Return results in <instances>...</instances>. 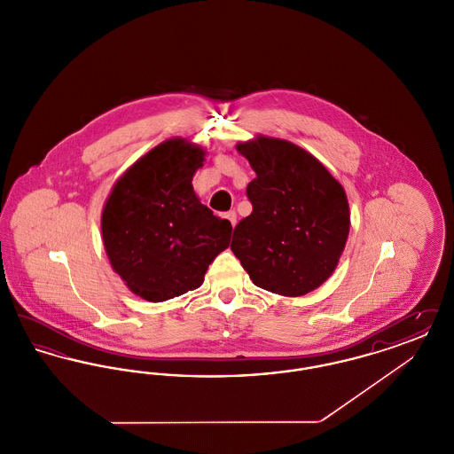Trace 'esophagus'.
Returning a JSON list of instances; mask_svg holds the SVG:
<instances>
[{
	"instance_id": "esophagus-1",
	"label": "esophagus",
	"mask_w": 454,
	"mask_h": 454,
	"mask_svg": "<svg viewBox=\"0 0 454 454\" xmlns=\"http://www.w3.org/2000/svg\"><path fill=\"white\" fill-rule=\"evenodd\" d=\"M224 217L231 223V226H235V224H237V213H235V211H228V213L224 215Z\"/></svg>"
}]
</instances>
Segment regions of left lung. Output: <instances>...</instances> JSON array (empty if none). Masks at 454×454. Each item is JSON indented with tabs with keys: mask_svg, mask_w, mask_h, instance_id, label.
<instances>
[{
	"mask_svg": "<svg viewBox=\"0 0 454 454\" xmlns=\"http://www.w3.org/2000/svg\"><path fill=\"white\" fill-rule=\"evenodd\" d=\"M257 176L248 184L250 216L233 231L231 250L255 286L302 296L335 270L348 235L342 185L300 146L260 136L238 145Z\"/></svg>",
	"mask_w": 454,
	"mask_h": 454,
	"instance_id": "8db88e82",
	"label": "left lung"
}]
</instances>
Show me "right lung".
Instances as JSON below:
<instances>
[{"mask_svg":"<svg viewBox=\"0 0 454 454\" xmlns=\"http://www.w3.org/2000/svg\"><path fill=\"white\" fill-rule=\"evenodd\" d=\"M206 153L168 139L136 161L108 195L102 235L114 270L134 294L167 301L197 289L230 245L231 223L200 204L192 176Z\"/></svg>","mask_w":454,"mask_h":454,"instance_id":"right-lung-1","label":"right lung"}]
</instances>
